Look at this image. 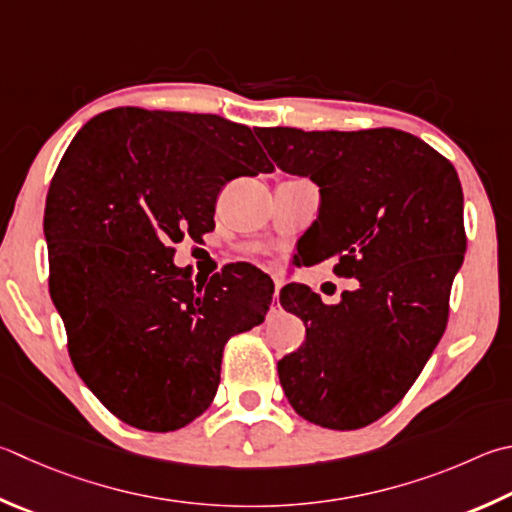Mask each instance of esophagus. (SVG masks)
<instances>
[{"label":"esophagus","mask_w":512,"mask_h":512,"mask_svg":"<svg viewBox=\"0 0 512 512\" xmlns=\"http://www.w3.org/2000/svg\"><path fill=\"white\" fill-rule=\"evenodd\" d=\"M277 295H280V280H277V277H275V293H273L275 300H277Z\"/></svg>","instance_id":"esophagus-1"}]
</instances>
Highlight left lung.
I'll use <instances>...</instances> for the list:
<instances>
[{
    "label": "left lung",
    "instance_id": "obj_1",
    "mask_svg": "<svg viewBox=\"0 0 512 512\" xmlns=\"http://www.w3.org/2000/svg\"><path fill=\"white\" fill-rule=\"evenodd\" d=\"M262 143L280 170L320 188L309 264L336 259L333 273L360 282L338 304L309 286L282 288L306 340L277 362L280 383L306 421L358 430L407 394L448 324L466 253L461 181L434 147L392 127H268Z\"/></svg>",
    "mask_w": 512,
    "mask_h": 512
}]
</instances>
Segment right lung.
<instances>
[{
    "mask_svg": "<svg viewBox=\"0 0 512 512\" xmlns=\"http://www.w3.org/2000/svg\"><path fill=\"white\" fill-rule=\"evenodd\" d=\"M262 129L215 114L118 107L64 152L44 208L49 291L78 376L120 421L172 432L208 410L230 336L266 318L273 282L250 264L210 280L174 244L215 228L239 176L273 172Z\"/></svg>",
    "mask_w": 512,
    "mask_h": 512,
    "instance_id": "obj_1",
    "label": "right lung"
}]
</instances>
